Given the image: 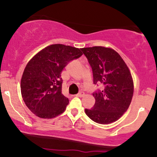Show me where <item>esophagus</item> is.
<instances>
[{"instance_id":"esophagus-1","label":"esophagus","mask_w":157,"mask_h":157,"mask_svg":"<svg viewBox=\"0 0 157 157\" xmlns=\"http://www.w3.org/2000/svg\"><path fill=\"white\" fill-rule=\"evenodd\" d=\"M84 96V92H82V91H80V93H78L77 94H76V97H82Z\"/></svg>"}]
</instances>
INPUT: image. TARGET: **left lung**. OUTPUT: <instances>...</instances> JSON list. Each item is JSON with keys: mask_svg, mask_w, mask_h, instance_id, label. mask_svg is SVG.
Here are the masks:
<instances>
[{"mask_svg": "<svg viewBox=\"0 0 157 157\" xmlns=\"http://www.w3.org/2000/svg\"><path fill=\"white\" fill-rule=\"evenodd\" d=\"M81 51L92 69L94 84L101 83L104 87L93 93L95 104L85 112L97 123L117 121L128 109L134 94V82L127 65L112 48L94 46Z\"/></svg>", "mask_w": 157, "mask_h": 157, "instance_id": "8db88e82", "label": "left lung"}]
</instances>
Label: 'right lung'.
<instances>
[{
	"label": "right lung",
	"instance_id": "obj_1",
	"mask_svg": "<svg viewBox=\"0 0 157 157\" xmlns=\"http://www.w3.org/2000/svg\"><path fill=\"white\" fill-rule=\"evenodd\" d=\"M82 55L77 48L53 44L32 57L21 82L23 100L32 113L40 118L49 119L63 112L69 100L62 94L61 71L68 63Z\"/></svg>",
	"mask_w": 157,
	"mask_h": 157
}]
</instances>
